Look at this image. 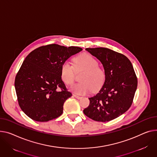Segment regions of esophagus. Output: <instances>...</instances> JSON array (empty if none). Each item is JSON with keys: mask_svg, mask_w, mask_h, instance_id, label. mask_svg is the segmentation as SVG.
Segmentation results:
<instances>
[{"mask_svg": "<svg viewBox=\"0 0 157 157\" xmlns=\"http://www.w3.org/2000/svg\"><path fill=\"white\" fill-rule=\"evenodd\" d=\"M73 96H74L76 98H77V99H81L82 97H79V96H78V95H73Z\"/></svg>", "mask_w": 157, "mask_h": 157, "instance_id": "1", "label": "esophagus"}]
</instances>
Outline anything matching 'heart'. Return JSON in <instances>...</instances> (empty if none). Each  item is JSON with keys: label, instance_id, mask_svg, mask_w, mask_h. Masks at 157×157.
<instances>
[{"label": "heart", "instance_id": "obj_1", "mask_svg": "<svg viewBox=\"0 0 157 157\" xmlns=\"http://www.w3.org/2000/svg\"><path fill=\"white\" fill-rule=\"evenodd\" d=\"M74 67L68 62H64L60 67V76L67 85H71L75 81V71H84L80 78L82 82L71 87V90L78 95H85L93 90L97 91L104 84L106 73L98 66L97 60L88 54H82L73 59Z\"/></svg>", "mask_w": 157, "mask_h": 157}]
</instances>
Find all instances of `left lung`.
<instances>
[{"label": "left lung", "mask_w": 157, "mask_h": 157, "mask_svg": "<svg viewBox=\"0 0 157 157\" xmlns=\"http://www.w3.org/2000/svg\"><path fill=\"white\" fill-rule=\"evenodd\" d=\"M86 50L101 62L106 78L99 93L89 98L90 105L83 112L95 121H112L131 106L138 85L136 75L129 59L119 52L103 47Z\"/></svg>", "instance_id": "left-lung-1"}]
</instances>
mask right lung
Instances as JSON below:
<instances>
[{
  "mask_svg": "<svg viewBox=\"0 0 157 157\" xmlns=\"http://www.w3.org/2000/svg\"><path fill=\"white\" fill-rule=\"evenodd\" d=\"M82 49L50 44L28 55L15 78L19 105L31 119L47 122L63 112L65 101L72 96L60 76L62 64Z\"/></svg>",
  "mask_w": 157,
  "mask_h": 157,
  "instance_id": "add662e5",
  "label": "right lung"
}]
</instances>
